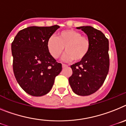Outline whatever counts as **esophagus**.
<instances>
[{
	"label": "esophagus",
	"mask_w": 126,
	"mask_h": 126,
	"mask_svg": "<svg viewBox=\"0 0 126 126\" xmlns=\"http://www.w3.org/2000/svg\"><path fill=\"white\" fill-rule=\"evenodd\" d=\"M66 66H68V65H67V64H62V67H63V68L66 67Z\"/></svg>",
	"instance_id": "1"
}]
</instances>
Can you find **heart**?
I'll use <instances>...</instances> for the list:
<instances>
[{"label":"heart","mask_w":126,"mask_h":126,"mask_svg":"<svg viewBox=\"0 0 126 126\" xmlns=\"http://www.w3.org/2000/svg\"><path fill=\"white\" fill-rule=\"evenodd\" d=\"M47 48L53 58H59L64 48L66 52L64 56V60L80 62L88 54L91 42L88 37L82 36L79 32L68 29L58 33L56 39L53 37L49 38Z\"/></svg>","instance_id":"b5f03b06"}]
</instances>
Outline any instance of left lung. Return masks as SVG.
<instances>
[{"instance_id":"8db88e82","label":"left lung","mask_w":126,"mask_h":126,"mask_svg":"<svg viewBox=\"0 0 126 126\" xmlns=\"http://www.w3.org/2000/svg\"><path fill=\"white\" fill-rule=\"evenodd\" d=\"M87 35L91 42L89 52L84 60L72 64L68 79L72 91L79 96H88L98 90L109 70V42L101 31L90 26L77 27Z\"/></svg>"}]
</instances>
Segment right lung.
Returning a JSON list of instances; mask_svg holds the SVG:
<instances>
[{
	"label": "right lung",
	"mask_w": 126,
	"mask_h": 126,
	"mask_svg": "<svg viewBox=\"0 0 126 126\" xmlns=\"http://www.w3.org/2000/svg\"><path fill=\"white\" fill-rule=\"evenodd\" d=\"M58 25L29 27L17 33L11 44L13 72L20 87L28 94L42 96L51 91L62 70L49 54L47 41Z\"/></svg>",
	"instance_id": "right-lung-1"
}]
</instances>
